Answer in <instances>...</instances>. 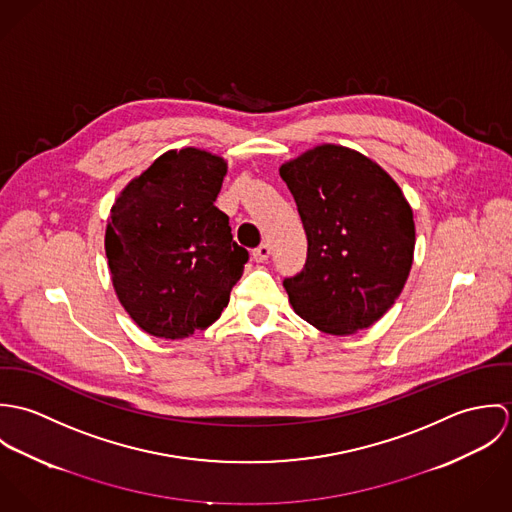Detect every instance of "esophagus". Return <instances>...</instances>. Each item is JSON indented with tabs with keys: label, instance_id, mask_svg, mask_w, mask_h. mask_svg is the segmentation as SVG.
<instances>
[{
	"label": "esophagus",
	"instance_id": "esophagus-1",
	"mask_svg": "<svg viewBox=\"0 0 512 512\" xmlns=\"http://www.w3.org/2000/svg\"><path fill=\"white\" fill-rule=\"evenodd\" d=\"M270 250H272V248H270V244H268V242H264V244H260V246L252 252V256H254V260H256V262H266V260L270 258Z\"/></svg>",
	"mask_w": 512,
	"mask_h": 512
}]
</instances>
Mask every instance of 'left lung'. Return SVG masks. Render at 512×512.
Here are the masks:
<instances>
[{
  "mask_svg": "<svg viewBox=\"0 0 512 512\" xmlns=\"http://www.w3.org/2000/svg\"><path fill=\"white\" fill-rule=\"evenodd\" d=\"M307 234V260L284 280L293 311L331 335L376 323L402 292L416 244L396 181L349 147H313L280 167Z\"/></svg>",
  "mask_w": 512,
  "mask_h": 512,
  "instance_id": "obj_1",
  "label": "left lung"
}]
</instances>
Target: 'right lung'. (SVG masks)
I'll list each match as a JSON object with an SVG mask.
<instances>
[{"label":"right lung","instance_id":"right-lung-1","mask_svg":"<svg viewBox=\"0 0 512 512\" xmlns=\"http://www.w3.org/2000/svg\"><path fill=\"white\" fill-rule=\"evenodd\" d=\"M226 161L205 149L165 151L130 181L106 226L112 284L153 337L185 339L213 325L240 280L248 250L215 207Z\"/></svg>","mask_w":512,"mask_h":512}]
</instances>
